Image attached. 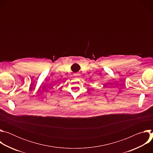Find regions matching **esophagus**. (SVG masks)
<instances>
[{
  "instance_id": "obj_1",
  "label": "esophagus",
  "mask_w": 153,
  "mask_h": 153,
  "mask_svg": "<svg viewBox=\"0 0 153 153\" xmlns=\"http://www.w3.org/2000/svg\"><path fill=\"white\" fill-rule=\"evenodd\" d=\"M75 76H80V74H78V73H76V74H75Z\"/></svg>"
}]
</instances>
